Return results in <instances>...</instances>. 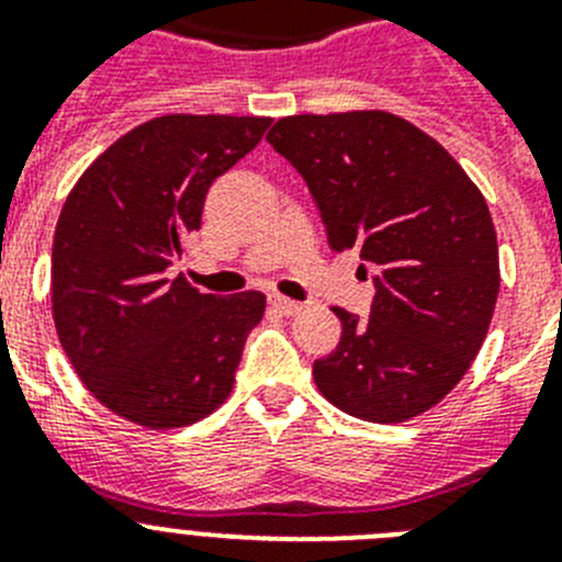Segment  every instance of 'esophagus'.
I'll list each match as a JSON object with an SVG mask.
<instances>
[{"label":"esophagus","instance_id":"34e87169","mask_svg":"<svg viewBox=\"0 0 562 562\" xmlns=\"http://www.w3.org/2000/svg\"><path fill=\"white\" fill-rule=\"evenodd\" d=\"M267 301H270L272 310L281 312V315H297V312L304 310V304H297V301H292V297L278 295V292H270V295H267Z\"/></svg>","mask_w":562,"mask_h":562}]
</instances>
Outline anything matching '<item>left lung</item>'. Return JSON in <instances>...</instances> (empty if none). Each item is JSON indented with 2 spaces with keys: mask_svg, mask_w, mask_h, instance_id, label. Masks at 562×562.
Wrapping results in <instances>:
<instances>
[{
  "mask_svg": "<svg viewBox=\"0 0 562 562\" xmlns=\"http://www.w3.org/2000/svg\"><path fill=\"white\" fill-rule=\"evenodd\" d=\"M267 143L310 186L331 250L376 270L371 315L335 306L342 335L315 360L342 414L405 422L434 408L479 355L498 301L484 196L439 143L391 112L281 117Z\"/></svg>",
  "mask_w": 562,
  "mask_h": 562,
  "instance_id": "obj_1",
  "label": "left lung"
}]
</instances>
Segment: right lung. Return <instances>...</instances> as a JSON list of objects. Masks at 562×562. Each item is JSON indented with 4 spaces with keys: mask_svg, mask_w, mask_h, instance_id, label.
Listing matches in <instances>:
<instances>
[{
    "mask_svg": "<svg viewBox=\"0 0 562 562\" xmlns=\"http://www.w3.org/2000/svg\"><path fill=\"white\" fill-rule=\"evenodd\" d=\"M270 117L162 114L83 171L53 238V317L98 402L151 430L205 419L231 396L265 315L261 292L205 295L168 267L202 225L205 193Z\"/></svg>",
    "mask_w": 562,
    "mask_h": 562,
    "instance_id": "right-lung-1",
    "label": "right lung"
}]
</instances>
